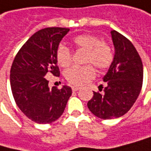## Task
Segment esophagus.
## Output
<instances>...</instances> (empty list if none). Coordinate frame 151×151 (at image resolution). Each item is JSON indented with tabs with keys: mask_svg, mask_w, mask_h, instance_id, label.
Wrapping results in <instances>:
<instances>
[{
	"mask_svg": "<svg viewBox=\"0 0 151 151\" xmlns=\"http://www.w3.org/2000/svg\"><path fill=\"white\" fill-rule=\"evenodd\" d=\"M72 89L73 91H78V90L80 89V87H78V86H73L72 87Z\"/></svg>",
	"mask_w": 151,
	"mask_h": 151,
	"instance_id": "34e87169",
	"label": "esophagus"
}]
</instances>
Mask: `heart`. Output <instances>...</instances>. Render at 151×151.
<instances>
[{"label": "heart", "instance_id": "obj_1", "mask_svg": "<svg viewBox=\"0 0 151 151\" xmlns=\"http://www.w3.org/2000/svg\"><path fill=\"white\" fill-rule=\"evenodd\" d=\"M73 43L78 49L86 51V63H91L99 69L109 67L113 60V52L111 47L101 42L99 38L90 34L78 35ZM56 60L62 67H67L72 62V53L69 48L60 46L56 52ZM95 69L92 65L72 66L65 72L66 80L73 86H83L94 78Z\"/></svg>", "mask_w": 151, "mask_h": 151}]
</instances>
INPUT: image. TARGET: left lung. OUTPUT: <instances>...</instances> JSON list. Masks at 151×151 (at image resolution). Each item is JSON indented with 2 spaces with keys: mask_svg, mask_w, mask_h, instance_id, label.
I'll use <instances>...</instances> for the list:
<instances>
[{
  "mask_svg": "<svg viewBox=\"0 0 151 151\" xmlns=\"http://www.w3.org/2000/svg\"><path fill=\"white\" fill-rule=\"evenodd\" d=\"M115 54L103 80L104 92L93 91L87 106L101 119H113L129 111L142 89L144 69L141 58L130 40L115 30L111 32Z\"/></svg>",
  "mask_w": 151,
  "mask_h": 151,
  "instance_id": "8db88e82",
  "label": "left lung"
}]
</instances>
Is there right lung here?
<instances>
[{
  "label": "right lung",
  "mask_w": 151,
  "mask_h": 151,
  "mask_svg": "<svg viewBox=\"0 0 151 151\" xmlns=\"http://www.w3.org/2000/svg\"><path fill=\"white\" fill-rule=\"evenodd\" d=\"M65 27H47L36 32L16 54L10 70V85L21 111L37 124H51L61 116L72 95V88L48 86V73L60 75L56 52Z\"/></svg>",
  "instance_id": "1"
}]
</instances>
